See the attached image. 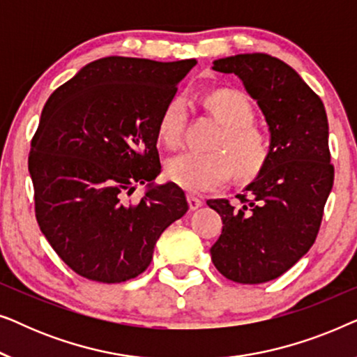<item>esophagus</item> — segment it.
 I'll use <instances>...</instances> for the list:
<instances>
[{
    "label": "esophagus",
    "instance_id": "1",
    "mask_svg": "<svg viewBox=\"0 0 357 357\" xmlns=\"http://www.w3.org/2000/svg\"><path fill=\"white\" fill-rule=\"evenodd\" d=\"M188 206H190V209H192V211H195V209H198V208H202L203 206V202L199 198H197V197H193V195H188Z\"/></svg>",
    "mask_w": 357,
    "mask_h": 357
}]
</instances>
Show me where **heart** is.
<instances>
[{
    "instance_id": "1",
    "label": "heart",
    "mask_w": 357,
    "mask_h": 357,
    "mask_svg": "<svg viewBox=\"0 0 357 357\" xmlns=\"http://www.w3.org/2000/svg\"><path fill=\"white\" fill-rule=\"evenodd\" d=\"M208 109L224 126L214 153L185 151L167 160L165 174L170 182L190 193H206L226 185L236 170L241 177L260 172L270 154L266 135L253 125L255 110L242 92L221 89L206 97ZM188 116V99L175 94L160 112L158 133L167 148L182 143Z\"/></svg>"
}]
</instances>
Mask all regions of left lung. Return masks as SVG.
I'll list each match as a JSON object with an SVG mask.
<instances>
[{
  "instance_id": "left-lung-1",
  "label": "left lung",
  "mask_w": 357,
  "mask_h": 357,
  "mask_svg": "<svg viewBox=\"0 0 357 357\" xmlns=\"http://www.w3.org/2000/svg\"><path fill=\"white\" fill-rule=\"evenodd\" d=\"M213 70L243 82L270 130V154L245 195H237L241 206L208 199L224 224L209 250L214 266L231 281L260 284L314 245L335 178L328 120L320 97L275 56L243 53L213 61Z\"/></svg>"
}]
</instances>
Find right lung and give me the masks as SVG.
<instances>
[{
	"mask_svg": "<svg viewBox=\"0 0 357 357\" xmlns=\"http://www.w3.org/2000/svg\"><path fill=\"white\" fill-rule=\"evenodd\" d=\"M195 65L107 56L48 97L29 154L36 218L79 276L112 284L141 275L160 234L188 211L182 188L153 180L160 112ZM144 183L145 197L126 204Z\"/></svg>",
	"mask_w": 357,
	"mask_h": 357,
	"instance_id": "right-lung-1",
	"label": "right lung"
}]
</instances>
